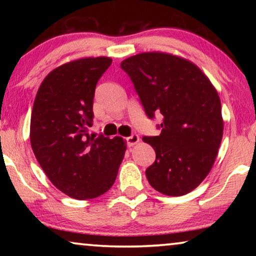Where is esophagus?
I'll list each match as a JSON object with an SVG mask.
<instances>
[{
    "label": "esophagus",
    "mask_w": 256,
    "mask_h": 256,
    "mask_svg": "<svg viewBox=\"0 0 256 256\" xmlns=\"http://www.w3.org/2000/svg\"><path fill=\"white\" fill-rule=\"evenodd\" d=\"M138 141H140V138H138V135H136V134H132L129 136V138H127V144L129 146H135Z\"/></svg>",
    "instance_id": "1"
}]
</instances>
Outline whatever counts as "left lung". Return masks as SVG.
I'll list each match as a JSON object with an SVG mask.
<instances>
[{"instance_id": "8db88e82", "label": "left lung", "mask_w": 256, "mask_h": 256, "mask_svg": "<svg viewBox=\"0 0 256 256\" xmlns=\"http://www.w3.org/2000/svg\"><path fill=\"white\" fill-rule=\"evenodd\" d=\"M121 68L134 84L146 116L162 115L158 136H144L156 152L146 176L166 196L194 190L212 169L222 138V104L194 62L163 52L124 59Z\"/></svg>"}]
</instances>
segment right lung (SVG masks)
Instances as JSON below:
<instances>
[{
  "label": "right lung",
  "mask_w": 256,
  "mask_h": 256,
  "mask_svg": "<svg viewBox=\"0 0 256 256\" xmlns=\"http://www.w3.org/2000/svg\"><path fill=\"white\" fill-rule=\"evenodd\" d=\"M110 64L108 57L66 62L45 76L34 102L31 148L51 183L74 199L110 190L127 148L118 136L88 134L96 84Z\"/></svg>",
  "instance_id": "right-lung-1"
}]
</instances>
